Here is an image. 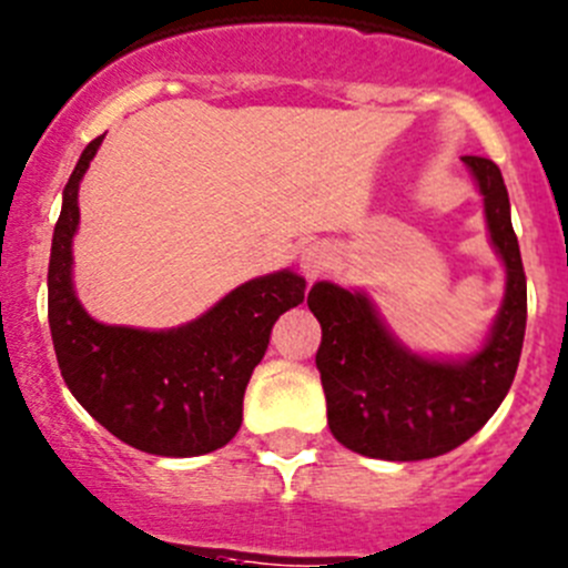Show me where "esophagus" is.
<instances>
[{"label": "esophagus", "instance_id": "1", "mask_svg": "<svg viewBox=\"0 0 568 568\" xmlns=\"http://www.w3.org/2000/svg\"><path fill=\"white\" fill-rule=\"evenodd\" d=\"M298 264L301 273H304L306 278H318V275L329 267V253H326V247H321V244H310V247L301 253Z\"/></svg>", "mask_w": 568, "mask_h": 568}]
</instances>
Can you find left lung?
Here are the masks:
<instances>
[{
  "label": "left lung",
  "instance_id": "obj_1",
  "mask_svg": "<svg viewBox=\"0 0 568 568\" xmlns=\"http://www.w3.org/2000/svg\"><path fill=\"white\" fill-rule=\"evenodd\" d=\"M462 163L485 200L487 233L507 275L501 310L476 352L442 357L405 346L363 290L315 281L306 298L324 332L315 363L329 430L361 456L419 462L454 450L496 414L521 361L527 275L507 185L493 160Z\"/></svg>",
  "mask_w": 568,
  "mask_h": 568
}]
</instances>
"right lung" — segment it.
I'll use <instances>...</instances> for the list:
<instances>
[{"instance_id":"right-lung-1","label":"right lung","mask_w":568,"mask_h":568,"mask_svg":"<svg viewBox=\"0 0 568 568\" xmlns=\"http://www.w3.org/2000/svg\"><path fill=\"white\" fill-rule=\"evenodd\" d=\"M101 143L103 134L83 149L64 185L50 250L47 318L61 377L92 419L143 454H211L236 436L250 374L278 315L304 301L306 281L293 270L258 275L171 329L92 318L72 284V239L81 220L78 189Z\"/></svg>"}]
</instances>
